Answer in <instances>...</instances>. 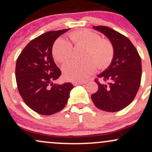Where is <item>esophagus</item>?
<instances>
[{
    "label": "esophagus",
    "instance_id": "esophagus-1",
    "mask_svg": "<svg viewBox=\"0 0 152 152\" xmlns=\"http://www.w3.org/2000/svg\"><path fill=\"white\" fill-rule=\"evenodd\" d=\"M73 85L74 86H77V85H82V84H84L86 83V82H80V81H73L72 82Z\"/></svg>",
    "mask_w": 152,
    "mask_h": 152
}]
</instances>
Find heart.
Segmentation results:
<instances>
[{"mask_svg":"<svg viewBox=\"0 0 152 152\" xmlns=\"http://www.w3.org/2000/svg\"><path fill=\"white\" fill-rule=\"evenodd\" d=\"M71 43L65 38H59L54 43L53 55L56 60L65 63L73 56V46H86L83 61H71L63 66L65 78L70 81H85L99 68L107 66L114 57V47L109 40L102 38L96 33L89 30L71 32L68 36Z\"/></svg>","mask_w":152,"mask_h":152,"instance_id":"b5f03b06","label":"heart"}]
</instances>
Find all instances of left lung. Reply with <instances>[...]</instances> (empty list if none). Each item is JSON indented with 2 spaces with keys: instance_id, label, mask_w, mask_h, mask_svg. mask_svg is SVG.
<instances>
[{
  "instance_id": "1",
  "label": "left lung",
  "mask_w": 152,
  "mask_h": 152,
  "mask_svg": "<svg viewBox=\"0 0 152 152\" xmlns=\"http://www.w3.org/2000/svg\"><path fill=\"white\" fill-rule=\"evenodd\" d=\"M109 38L114 47V57L105 71L98 75V91L91 95L94 105L103 111L116 112L133 102L142 78V61L137 50L125 36L107 26H93Z\"/></svg>"
}]
</instances>
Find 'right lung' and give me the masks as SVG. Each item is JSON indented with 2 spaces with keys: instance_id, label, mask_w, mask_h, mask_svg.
<instances>
[{
  "instance_id": "add662e5",
  "label": "right lung",
  "mask_w": 152,
  "mask_h": 152,
  "mask_svg": "<svg viewBox=\"0 0 152 152\" xmlns=\"http://www.w3.org/2000/svg\"><path fill=\"white\" fill-rule=\"evenodd\" d=\"M69 29L48 31L27 44L15 66L19 94L26 104L38 114L51 115L65 107L74 88L71 83H53L61 75L52 56L56 40Z\"/></svg>"
}]
</instances>
